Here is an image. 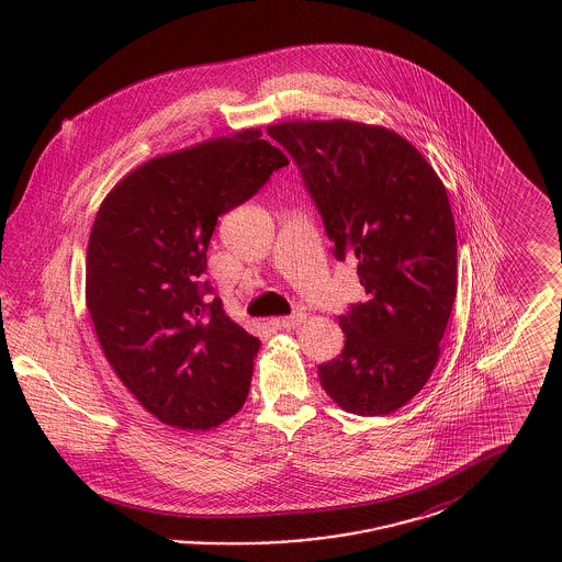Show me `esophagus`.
Wrapping results in <instances>:
<instances>
[{
	"label": "esophagus",
	"mask_w": 562,
	"mask_h": 562,
	"mask_svg": "<svg viewBox=\"0 0 562 562\" xmlns=\"http://www.w3.org/2000/svg\"><path fill=\"white\" fill-rule=\"evenodd\" d=\"M303 321H305V314L296 312V314L286 316V318H273L271 326H276V328H294V326H299Z\"/></svg>",
	"instance_id": "esophagus-1"
}]
</instances>
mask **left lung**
Listing matches in <instances>:
<instances>
[{
	"instance_id": "obj_1",
	"label": "left lung",
	"mask_w": 562,
	"mask_h": 562,
	"mask_svg": "<svg viewBox=\"0 0 562 562\" xmlns=\"http://www.w3.org/2000/svg\"><path fill=\"white\" fill-rule=\"evenodd\" d=\"M301 168L339 261H358L369 301L339 326L341 356L318 367L344 411L379 417L428 383L457 294V234L447 188L390 128L289 120L268 128Z\"/></svg>"
}]
</instances>
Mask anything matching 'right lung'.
Masks as SVG:
<instances>
[{
	"label": "right lung",
	"instance_id": "right-lung-1",
	"mask_svg": "<svg viewBox=\"0 0 562 562\" xmlns=\"http://www.w3.org/2000/svg\"><path fill=\"white\" fill-rule=\"evenodd\" d=\"M261 128L151 158L109 191L86 250V307L111 369L166 426L206 431L246 401L261 341L200 282L216 218L289 164Z\"/></svg>",
	"mask_w": 562,
	"mask_h": 562
}]
</instances>
